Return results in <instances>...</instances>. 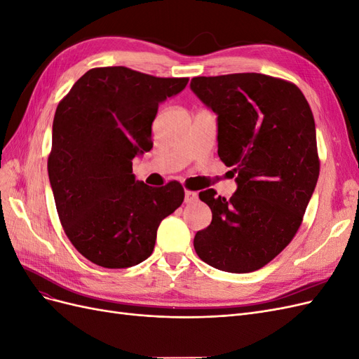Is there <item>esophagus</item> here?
Wrapping results in <instances>:
<instances>
[{"mask_svg": "<svg viewBox=\"0 0 359 359\" xmlns=\"http://www.w3.org/2000/svg\"><path fill=\"white\" fill-rule=\"evenodd\" d=\"M198 199V193L191 191V190H186L184 191V202L186 203H191Z\"/></svg>", "mask_w": 359, "mask_h": 359, "instance_id": "obj_1", "label": "esophagus"}]
</instances>
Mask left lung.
I'll list each match as a JSON object with an SVG mask.
<instances>
[{
	"instance_id": "obj_1",
	"label": "left lung",
	"mask_w": 359,
	"mask_h": 359,
	"mask_svg": "<svg viewBox=\"0 0 359 359\" xmlns=\"http://www.w3.org/2000/svg\"><path fill=\"white\" fill-rule=\"evenodd\" d=\"M191 91L217 115L219 157L236 191L199 193L212 222L194 250L226 273H252L295 236L319 178L316 126L297 85L260 73L199 76Z\"/></svg>"
}]
</instances>
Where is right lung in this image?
<instances>
[{
    "mask_svg": "<svg viewBox=\"0 0 359 359\" xmlns=\"http://www.w3.org/2000/svg\"><path fill=\"white\" fill-rule=\"evenodd\" d=\"M187 78H156L127 67L86 72L60 102L48 173L64 232L78 252L103 268H128L153 253L161 220L184 201L172 181H136L133 158L153 148L158 104Z\"/></svg>",
    "mask_w": 359,
    "mask_h": 359,
    "instance_id": "right-lung-1",
    "label": "right lung"
}]
</instances>
